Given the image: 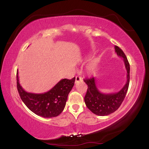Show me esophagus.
Instances as JSON below:
<instances>
[{"label": "esophagus", "mask_w": 149, "mask_h": 149, "mask_svg": "<svg viewBox=\"0 0 149 149\" xmlns=\"http://www.w3.org/2000/svg\"><path fill=\"white\" fill-rule=\"evenodd\" d=\"M82 80H83L82 79V77H80L79 76H77L76 78H75V83H76V84H77V83H79L80 82L82 81Z\"/></svg>", "instance_id": "1"}]
</instances>
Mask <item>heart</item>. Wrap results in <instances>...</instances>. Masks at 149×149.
<instances>
[{
  "mask_svg": "<svg viewBox=\"0 0 149 149\" xmlns=\"http://www.w3.org/2000/svg\"><path fill=\"white\" fill-rule=\"evenodd\" d=\"M96 69V63L95 62L93 61L92 63H90L88 65L87 67V70H88V73H93L95 72Z\"/></svg>",
  "mask_w": 149,
  "mask_h": 149,
  "instance_id": "b5f03b06",
  "label": "heart"
}]
</instances>
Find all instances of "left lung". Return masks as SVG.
<instances>
[{
  "label": "left lung",
  "mask_w": 149,
  "mask_h": 149,
  "mask_svg": "<svg viewBox=\"0 0 149 149\" xmlns=\"http://www.w3.org/2000/svg\"><path fill=\"white\" fill-rule=\"evenodd\" d=\"M115 52L118 56L123 58L127 70V82L118 92L103 93L96 86L94 77L86 79L84 81L88 85L86 94L84 97L86 105L90 110L98 116H107L118 109L125 98L130 84V63L124 52L115 46Z\"/></svg>",
  "instance_id": "obj_1"
}]
</instances>
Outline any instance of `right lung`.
<instances>
[{"mask_svg":"<svg viewBox=\"0 0 149 149\" xmlns=\"http://www.w3.org/2000/svg\"><path fill=\"white\" fill-rule=\"evenodd\" d=\"M16 79L17 91L23 102L33 113L44 118H53L62 113L75 81V77L70 80L62 79L48 92L33 93L23 89L19 84L18 71Z\"/></svg>","mask_w":149,"mask_h":149,"instance_id":"right-lung-1","label":"right lung"}]
</instances>
